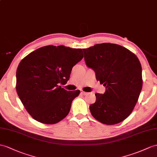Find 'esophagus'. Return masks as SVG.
Segmentation results:
<instances>
[{
  "mask_svg": "<svg viewBox=\"0 0 157 157\" xmlns=\"http://www.w3.org/2000/svg\"><path fill=\"white\" fill-rule=\"evenodd\" d=\"M81 94H82V95H86L88 94V93H86V92L83 91V90H81Z\"/></svg>",
  "mask_w": 157,
  "mask_h": 157,
  "instance_id": "34e87169",
  "label": "esophagus"
}]
</instances>
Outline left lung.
<instances>
[{
  "instance_id": "1",
  "label": "left lung",
  "mask_w": 157,
  "mask_h": 157,
  "mask_svg": "<svg viewBox=\"0 0 157 157\" xmlns=\"http://www.w3.org/2000/svg\"><path fill=\"white\" fill-rule=\"evenodd\" d=\"M82 51L86 66L106 87L104 94H95L96 101L89 106L92 115L105 124L121 123L132 113L142 90L139 59L116 44H97Z\"/></svg>"
}]
</instances>
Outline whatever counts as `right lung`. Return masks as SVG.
<instances>
[{
    "instance_id": "1",
    "label": "right lung",
    "mask_w": 157,
    "mask_h": 157,
    "mask_svg": "<svg viewBox=\"0 0 157 157\" xmlns=\"http://www.w3.org/2000/svg\"><path fill=\"white\" fill-rule=\"evenodd\" d=\"M82 58L81 48L48 45L30 52L21 61L16 89L34 120L52 124L67 116L80 90L68 91L60 85H65L72 67Z\"/></svg>"
}]
</instances>
